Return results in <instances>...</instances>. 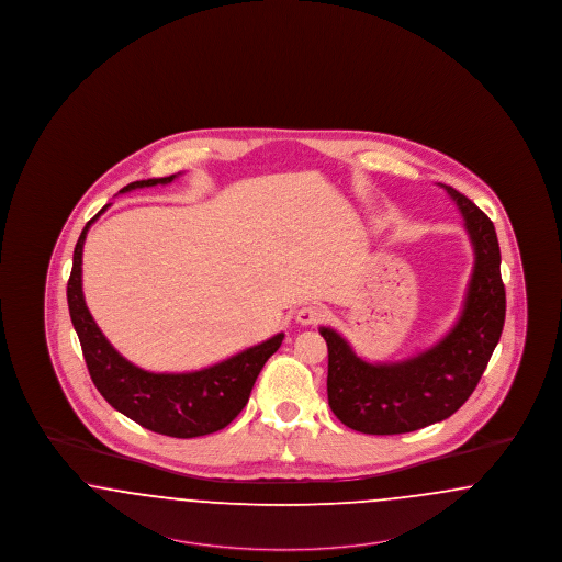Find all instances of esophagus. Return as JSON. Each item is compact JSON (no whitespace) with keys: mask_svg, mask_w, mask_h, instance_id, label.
Segmentation results:
<instances>
[{"mask_svg":"<svg viewBox=\"0 0 562 562\" xmlns=\"http://www.w3.org/2000/svg\"><path fill=\"white\" fill-rule=\"evenodd\" d=\"M326 316H328V312L322 307V305H316V303H310V305H303L301 310H296V322L299 324H318V322L326 321Z\"/></svg>","mask_w":562,"mask_h":562,"instance_id":"esophagus-1","label":"esophagus"}]
</instances>
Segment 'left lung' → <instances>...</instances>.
<instances>
[{
    "instance_id": "obj_1",
    "label": "left lung",
    "mask_w": 562,
    "mask_h": 562,
    "mask_svg": "<svg viewBox=\"0 0 562 562\" xmlns=\"http://www.w3.org/2000/svg\"><path fill=\"white\" fill-rule=\"evenodd\" d=\"M463 214L474 269L463 310L434 346L401 362L371 364L322 326L328 346V404L337 419L362 434H406L451 417L472 396L506 321L499 241L491 218L457 189L442 186Z\"/></svg>"
}]
</instances>
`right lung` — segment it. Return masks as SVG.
Masks as SVG:
<instances>
[{"mask_svg": "<svg viewBox=\"0 0 562 562\" xmlns=\"http://www.w3.org/2000/svg\"><path fill=\"white\" fill-rule=\"evenodd\" d=\"M177 175L164 179L134 181L122 189L154 188L172 183ZM94 214L81 229L74 250V268L67 282V303L74 328L80 337L83 360L101 396L122 415L143 428L172 438L206 436L229 426L246 406L252 385L269 356L282 346L284 333L244 349L209 369L191 373H149L128 362L101 333L90 316L81 291V250L90 225L108 211Z\"/></svg>", "mask_w": 562, "mask_h": 562, "instance_id": "1", "label": "right lung"}]
</instances>
